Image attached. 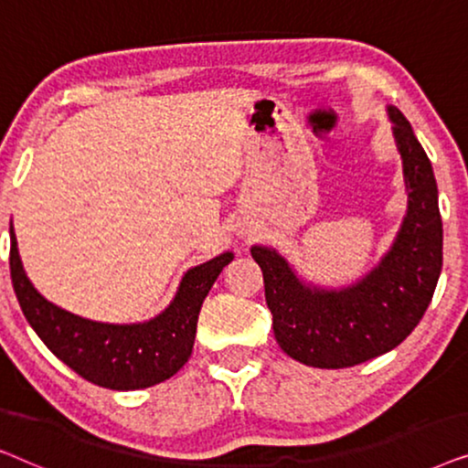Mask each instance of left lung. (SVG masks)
<instances>
[{"label": "left lung", "instance_id": "obj_1", "mask_svg": "<svg viewBox=\"0 0 468 468\" xmlns=\"http://www.w3.org/2000/svg\"><path fill=\"white\" fill-rule=\"evenodd\" d=\"M402 157L409 210L389 251L341 292L306 287L277 251L253 247L279 347L315 368H347L399 347L431 304L443 266V223L431 159L399 108H388Z\"/></svg>", "mask_w": 468, "mask_h": 468}]
</instances>
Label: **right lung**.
Listing matches in <instances>:
<instances>
[{
	"instance_id": "obj_1",
	"label": "right lung",
	"mask_w": 468,
	"mask_h": 468,
	"mask_svg": "<svg viewBox=\"0 0 468 468\" xmlns=\"http://www.w3.org/2000/svg\"><path fill=\"white\" fill-rule=\"evenodd\" d=\"M223 253L185 274L176 298L146 324L112 325L82 319L50 304L29 283L10 228V277L23 315L44 345L82 379L108 389H143L170 379L194 349L197 315L223 266Z\"/></svg>"
}]
</instances>
